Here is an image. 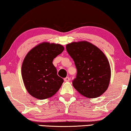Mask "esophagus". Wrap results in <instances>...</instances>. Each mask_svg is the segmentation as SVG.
Segmentation results:
<instances>
[{"mask_svg":"<svg viewBox=\"0 0 131 131\" xmlns=\"http://www.w3.org/2000/svg\"><path fill=\"white\" fill-rule=\"evenodd\" d=\"M64 80L66 82H69V80H70V79H69V78L68 77H67L66 78H64Z\"/></svg>","mask_w":131,"mask_h":131,"instance_id":"1","label":"esophagus"}]
</instances>
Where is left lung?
<instances>
[{"instance_id": "obj_1", "label": "left lung", "mask_w": 131, "mask_h": 131, "mask_svg": "<svg viewBox=\"0 0 131 131\" xmlns=\"http://www.w3.org/2000/svg\"><path fill=\"white\" fill-rule=\"evenodd\" d=\"M66 48L77 70L72 82L74 88L87 98L102 95L109 86L111 75L110 62L105 54L87 41L70 43Z\"/></svg>"}]
</instances>
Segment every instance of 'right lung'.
I'll list each match as a JSON object with an SVG mask.
<instances>
[{"instance_id":"right-lung-1","label":"right lung","mask_w":131,"mask_h":131,"mask_svg":"<svg viewBox=\"0 0 131 131\" xmlns=\"http://www.w3.org/2000/svg\"><path fill=\"white\" fill-rule=\"evenodd\" d=\"M63 50L60 44L42 42L26 55L21 65V77L25 88L33 97L49 99L60 89L63 79L57 74L52 61Z\"/></svg>"}]
</instances>
